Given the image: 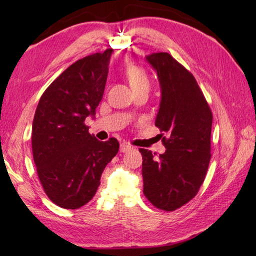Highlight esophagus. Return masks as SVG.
<instances>
[{
    "instance_id": "1",
    "label": "esophagus",
    "mask_w": 256,
    "mask_h": 256,
    "mask_svg": "<svg viewBox=\"0 0 256 256\" xmlns=\"http://www.w3.org/2000/svg\"><path fill=\"white\" fill-rule=\"evenodd\" d=\"M131 148H131V146H130L128 144L122 143L121 145H120V152H121V153H125V152H128Z\"/></svg>"
}]
</instances>
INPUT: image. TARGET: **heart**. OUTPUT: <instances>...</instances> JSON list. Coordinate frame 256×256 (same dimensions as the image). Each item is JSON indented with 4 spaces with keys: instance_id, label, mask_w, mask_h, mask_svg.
<instances>
[{
    "instance_id": "heart-1",
    "label": "heart",
    "mask_w": 256,
    "mask_h": 256,
    "mask_svg": "<svg viewBox=\"0 0 256 256\" xmlns=\"http://www.w3.org/2000/svg\"><path fill=\"white\" fill-rule=\"evenodd\" d=\"M126 77L132 89L140 88V86H146V88L150 86V79L148 74L138 66H130L126 69Z\"/></svg>"
}]
</instances>
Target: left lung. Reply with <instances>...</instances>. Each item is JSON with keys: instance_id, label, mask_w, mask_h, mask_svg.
<instances>
[{"instance_id": "obj_1", "label": "left lung", "mask_w": 256, "mask_h": 256, "mask_svg": "<svg viewBox=\"0 0 256 256\" xmlns=\"http://www.w3.org/2000/svg\"><path fill=\"white\" fill-rule=\"evenodd\" d=\"M158 76L160 110L155 125L167 136L166 152L143 156L145 197L156 208L174 211L189 202L202 184L211 158L212 113L192 72L168 52L146 56Z\"/></svg>"}]
</instances>
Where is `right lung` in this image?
<instances>
[{
    "instance_id": "1",
    "label": "right lung",
    "mask_w": 256,
    "mask_h": 256,
    "mask_svg": "<svg viewBox=\"0 0 256 256\" xmlns=\"http://www.w3.org/2000/svg\"><path fill=\"white\" fill-rule=\"evenodd\" d=\"M113 50L72 64L40 96L32 128V157L54 204L78 209L94 198L106 166L118 152L116 138L98 140L84 124L104 92Z\"/></svg>"
}]
</instances>
